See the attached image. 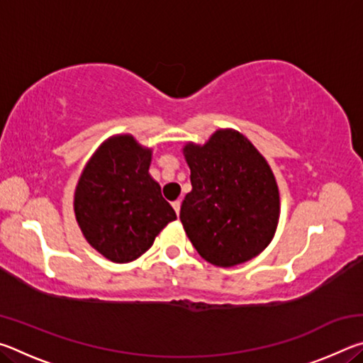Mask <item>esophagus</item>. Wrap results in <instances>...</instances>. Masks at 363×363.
Returning a JSON list of instances; mask_svg holds the SVG:
<instances>
[{
    "label": "esophagus",
    "mask_w": 363,
    "mask_h": 363,
    "mask_svg": "<svg viewBox=\"0 0 363 363\" xmlns=\"http://www.w3.org/2000/svg\"><path fill=\"white\" fill-rule=\"evenodd\" d=\"M173 208H174V211H176V214H179V211H181V200H176V201H173Z\"/></svg>",
    "instance_id": "1"
}]
</instances>
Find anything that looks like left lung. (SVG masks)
Segmentation results:
<instances>
[{
	"label": "left lung",
	"mask_w": 363,
	"mask_h": 363,
	"mask_svg": "<svg viewBox=\"0 0 363 363\" xmlns=\"http://www.w3.org/2000/svg\"><path fill=\"white\" fill-rule=\"evenodd\" d=\"M192 192L181 223L205 261L232 267L253 259L272 240L280 196L270 167L255 145L232 130H219L205 145L184 147Z\"/></svg>",
	"instance_id": "left-lung-1"
}]
</instances>
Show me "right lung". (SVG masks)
<instances>
[{
  "instance_id": "1",
  "label": "right lung",
  "mask_w": 363,
  "mask_h": 363,
  "mask_svg": "<svg viewBox=\"0 0 363 363\" xmlns=\"http://www.w3.org/2000/svg\"><path fill=\"white\" fill-rule=\"evenodd\" d=\"M152 150L133 136L104 143L75 190V216L91 247L113 262L138 259L176 213L149 174Z\"/></svg>"
}]
</instances>
